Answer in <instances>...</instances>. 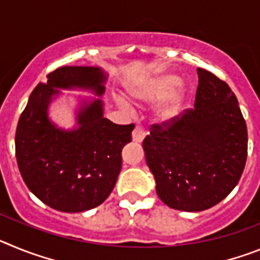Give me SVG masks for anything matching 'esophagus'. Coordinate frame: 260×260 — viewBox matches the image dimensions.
<instances>
[{"label": "esophagus", "mask_w": 260, "mask_h": 260, "mask_svg": "<svg viewBox=\"0 0 260 260\" xmlns=\"http://www.w3.org/2000/svg\"><path fill=\"white\" fill-rule=\"evenodd\" d=\"M146 135H147L146 130H144L142 126H137V127L134 128V132H133V141H134L135 143H141Z\"/></svg>", "instance_id": "obj_1"}]
</instances>
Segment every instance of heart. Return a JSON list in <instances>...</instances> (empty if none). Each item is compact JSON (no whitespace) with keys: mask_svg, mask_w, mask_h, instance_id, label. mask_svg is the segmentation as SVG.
<instances>
[{"mask_svg":"<svg viewBox=\"0 0 260 260\" xmlns=\"http://www.w3.org/2000/svg\"><path fill=\"white\" fill-rule=\"evenodd\" d=\"M180 78L174 74L168 73H157V74L150 75L138 80L137 83L133 84L128 89V92L138 102H156L160 99H167L158 105L156 109V117L158 122L169 123L180 117L185 107L187 91L185 87H178L173 90L178 84ZM174 91L173 93L171 91Z\"/></svg>","mask_w":260,"mask_h":260,"instance_id":"obj_1","label":"heart"}]
</instances>
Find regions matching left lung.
<instances>
[{
	"label": "left lung",
	"mask_w": 260,
	"mask_h": 260,
	"mask_svg": "<svg viewBox=\"0 0 260 260\" xmlns=\"http://www.w3.org/2000/svg\"><path fill=\"white\" fill-rule=\"evenodd\" d=\"M194 109L152 125L143 141L156 192L168 207L199 212L229 195L247 157V127L228 84L198 69Z\"/></svg>",
	"instance_id": "8db88e82"
}]
</instances>
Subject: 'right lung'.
I'll list each match as a JSON object with an SVG mask.
<instances>
[{
  "instance_id": "obj_1",
  "label": "right lung",
  "mask_w": 260,
  "mask_h": 260,
  "mask_svg": "<svg viewBox=\"0 0 260 260\" xmlns=\"http://www.w3.org/2000/svg\"><path fill=\"white\" fill-rule=\"evenodd\" d=\"M107 73L92 66H62L29 95L15 133V155L32 194L61 212L98 207L113 190L122 167L123 146L134 123L116 125L104 117L102 99H83L71 130L52 122L48 108L61 89H83L102 98Z\"/></svg>"
}]
</instances>
